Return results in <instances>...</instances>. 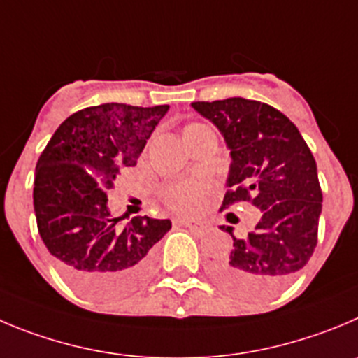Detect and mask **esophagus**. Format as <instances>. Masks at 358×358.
Instances as JSON below:
<instances>
[{
    "label": "esophagus",
    "instance_id": "34e87169",
    "mask_svg": "<svg viewBox=\"0 0 358 358\" xmlns=\"http://www.w3.org/2000/svg\"><path fill=\"white\" fill-rule=\"evenodd\" d=\"M175 222H176V224L185 226V228L192 229V231H203V229L206 228L203 222H198V220H190V219H176Z\"/></svg>",
    "mask_w": 358,
    "mask_h": 358
}]
</instances>
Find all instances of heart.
Wrapping results in <instances>:
<instances>
[{"label": "heart", "mask_w": 358, "mask_h": 358, "mask_svg": "<svg viewBox=\"0 0 358 358\" xmlns=\"http://www.w3.org/2000/svg\"><path fill=\"white\" fill-rule=\"evenodd\" d=\"M205 189V180H187V182H180L168 190L166 201L176 212H196L203 201Z\"/></svg>", "instance_id": "1"}]
</instances>
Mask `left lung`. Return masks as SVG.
Returning <instances> with one entry per match:
<instances>
[{"instance_id": "obj_1", "label": "left lung", "mask_w": 358, "mask_h": 358, "mask_svg": "<svg viewBox=\"0 0 358 358\" xmlns=\"http://www.w3.org/2000/svg\"><path fill=\"white\" fill-rule=\"evenodd\" d=\"M190 106L220 130L229 148L222 208L247 201L262 210L245 238L226 228L233 249L215 263L217 279L243 296L273 295L307 265L318 242L323 194L315 157L295 123L268 103L231 96Z\"/></svg>"}]
</instances>
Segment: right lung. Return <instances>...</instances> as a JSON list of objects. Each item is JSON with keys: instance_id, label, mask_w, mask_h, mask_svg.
<instances>
[{"instance_id": "obj_1", "label": "right lung", "mask_w": 358, "mask_h": 358, "mask_svg": "<svg viewBox=\"0 0 358 358\" xmlns=\"http://www.w3.org/2000/svg\"><path fill=\"white\" fill-rule=\"evenodd\" d=\"M169 106L100 103L65 120L36 162V226L59 272L93 299H111L141 285L153 245L171 229L169 219L134 217L125 226L108 208L122 168L136 166L146 139Z\"/></svg>"}]
</instances>
